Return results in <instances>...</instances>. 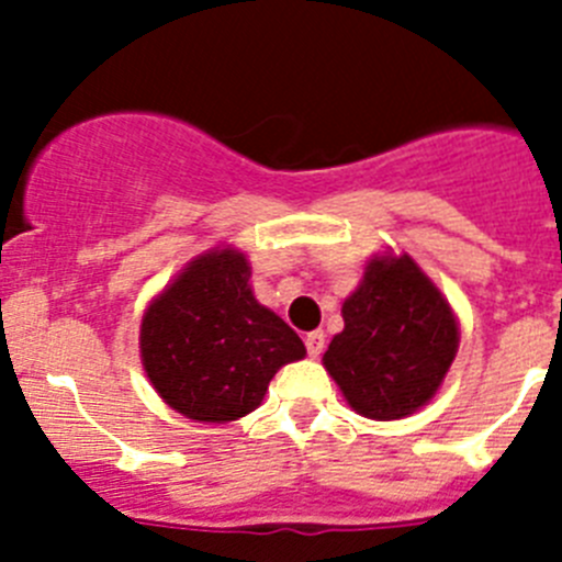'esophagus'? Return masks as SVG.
<instances>
[{"instance_id": "34e87169", "label": "esophagus", "mask_w": 562, "mask_h": 562, "mask_svg": "<svg viewBox=\"0 0 562 562\" xmlns=\"http://www.w3.org/2000/svg\"><path fill=\"white\" fill-rule=\"evenodd\" d=\"M324 331L321 329H315V331H310V335L304 337V342H306V351H310V357H317L321 355V351H324Z\"/></svg>"}]
</instances>
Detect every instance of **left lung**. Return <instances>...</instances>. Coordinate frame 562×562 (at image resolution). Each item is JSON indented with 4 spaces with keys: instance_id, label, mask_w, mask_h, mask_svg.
<instances>
[{
    "instance_id": "1",
    "label": "left lung",
    "mask_w": 562,
    "mask_h": 562,
    "mask_svg": "<svg viewBox=\"0 0 562 562\" xmlns=\"http://www.w3.org/2000/svg\"><path fill=\"white\" fill-rule=\"evenodd\" d=\"M342 331L324 366L357 414L391 422L419 411L448 374L459 326L408 256L371 258L342 304Z\"/></svg>"
}]
</instances>
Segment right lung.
Here are the masks:
<instances>
[{"label":"right lung","instance_id":"right-lung-1","mask_svg":"<svg viewBox=\"0 0 562 562\" xmlns=\"http://www.w3.org/2000/svg\"><path fill=\"white\" fill-rule=\"evenodd\" d=\"M236 250L200 256L146 310L140 355L157 394L196 422H233L261 405L276 371L306 355L250 290Z\"/></svg>","mask_w":562,"mask_h":562}]
</instances>
